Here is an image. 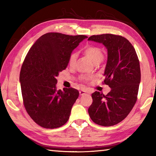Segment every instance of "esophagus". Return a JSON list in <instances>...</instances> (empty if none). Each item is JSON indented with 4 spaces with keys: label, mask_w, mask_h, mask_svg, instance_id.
<instances>
[{
    "label": "esophagus",
    "mask_w": 156,
    "mask_h": 156,
    "mask_svg": "<svg viewBox=\"0 0 156 156\" xmlns=\"http://www.w3.org/2000/svg\"><path fill=\"white\" fill-rule=\"evenodd\" d=\"M86 91H84V90H80V91H79V94H80V96H83V95H84V94H86Z\"/></svg>",
    "instance_id": "obj_1"
}]
</instances>
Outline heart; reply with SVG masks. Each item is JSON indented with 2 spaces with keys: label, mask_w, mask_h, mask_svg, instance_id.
<instances>
[{
  "label": "heart",
  "mask_w": 156,
  "mask_h": 156,
  "mask_svg": "<svg viewBox=\"0 0 156 156\" xmlns=\"http://www.w3.org/2000/svg\"><path fill=\"white\" fill-rule=\"evenodd\" d=\"M84 53L87 56H88L92 61L96 64L101 62L103 59V53L100 47L94 45H87L84 48ZM78 54L76 52H72L69 56V64L71 66L75 65L77 60ZM80 80L83 82H87L88 80V78L87 76H83L80 77Z\"/></svg>",
  "instance_id": "1"
}]
</instances>
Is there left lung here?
<instances>
[{
  "instance_id": "obj_1",
  "label": "left lung",
  "mask_w": 156,
  "mask_h": 156,
  "mask_svg": "<svg viewBox=\"0 0 156 156\" xmlns=\"http://www.w3.org/2000/svg\"><path fill=\"white\" fill-rule=\"evenodd\" d=\"M88 40L102 43L107 49L103 84L112 89L106 96L99 91L91 94L89 115L97 125H115L128 115L137 101L141 78L138 58L133 46L123 36L106 34L93 35Z\"/></svg>"
}]
</instances>
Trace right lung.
I'll list each match as a JSON object with an SVG mask.
<instances>
[{
  "label": "right lung",
  "mask_w": 156,
  "mask_h": 156,
  "mask_svg": "<svg viewBox=\"0 0 156 156\" xmlns=\"http://www.w3.org/2000/svg\"><path fill=\"white\" fill-rule=\"evenodd\" d=\"M87 38L47 33L29 50L20 72L21 92L29 115L42 127L58 128L69 118L79 92L72 87L57 90L56 77L67 67L73 50Z\"/></svg>",
  "instance_id": "obj_1"
}]
</instances>
